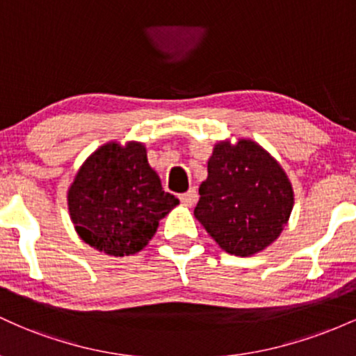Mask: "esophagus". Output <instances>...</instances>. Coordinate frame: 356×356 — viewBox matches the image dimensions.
<instances>
[{
    "label": "esophagus",
    "instance_id": "34e87169",
    "mask_svg": "<svg viewBox=\"0 0 356 356\" xmlns=\"http://www.w3.org/2000/svg\"><path fill=\"white\" fill-rule=\"evenodd\" d=\"M179 199H181V202L184 206H194L195 201H197V192L195 189H189L187 192H184V194L179 195Z\"/></svg>",
    "mask_w": 356,
    "mask_h": 356
}]
</instances>
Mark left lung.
I'll list each match as a JSON object with an SVG mask.
<instances>
[{
    "label": "left lung",
    "instance_id": "obj_1",
    "mask_svg": "<svg viewBox=\"0 0 356 356\" xmlns=\"http://www.w3.org/2000/svg\"><path fill=\"white\" fill-rule=\"evenodd\" d=\"M194 216L229 254L251 256L277 239L293 209V187L256 142H219L207 162Z\"/></svg>",
    "mask_w": 356,
    "mask_h": 356
}]
</instances>
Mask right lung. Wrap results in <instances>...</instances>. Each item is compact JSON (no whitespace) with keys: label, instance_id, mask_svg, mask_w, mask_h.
Instances as JSON below:
<instances>
[{"label":"right lung","instance_id":"add662e5","mask_svg":"<svg viewBox=\"0 0 356 356\" xmlns=\"http://www.w3.org/2000/svg\"><path fill=\"white\" fill-rule=\"evenodd\" d=\"M177 204V197L162 189L138 142L100 147L80 167L68 191V211L79 236L110 256L144 249L159 220Z\"/></svg>","mask_w":356,"mask_h":356}]
</instances>
